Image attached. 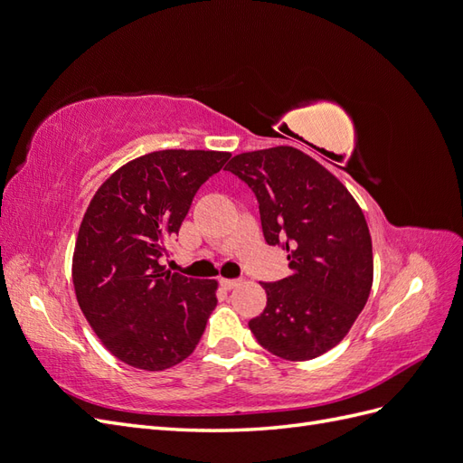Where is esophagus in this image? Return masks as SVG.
I'll return each mask as SVG.
<instances>
[{
  "mask_svg": "<svg viewBox=\"0 0 463 463\" xmlns=\"http://www.w3.org/2000/svg\"><path fill=\"white\" fill-rule=\"evenodd\" d=\"M241 282H243L241 278H222V279H220V284H222L223 288H226V289H233V288L240 286Z\"/></svg>",
  "mask_w": 463,
  "mask_h": 463,
  "instance_id": "1",
  "label": "esophagus"
}]
</instances>
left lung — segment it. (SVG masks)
<instances>
[{"label":"left lung","mask_w":463,"mask_h":463,"mask_svg":"<svg viewBox=\"0 0 463 463\" xmlns=\"http://www.w3.org/2000/svg\"><path fill=\"white\" fill-rule=\"evenodd\" d=\"M228 172L259 201L264 240L288 250L291 274L262 284L257 342L288 361L326 354L352 328L373 286V243L359 204L326 167L293 146L237 154Z\"/></svg>","instance_id":"1"}]
</instances>
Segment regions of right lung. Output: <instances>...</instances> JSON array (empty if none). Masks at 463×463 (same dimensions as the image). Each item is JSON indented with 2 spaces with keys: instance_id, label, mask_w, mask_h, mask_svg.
Masks as SVG:
<instances>
[{
  "instance_id": "obj_1",
  "label": "right lung",
  "mask_w": 463,
  "mask_h": 463,
  "mask_svg": "<svg viewBox=\"0 0 463 463\" xmlns=\"http://www.w3.org/2000/svg\"><path fill=\"white\" fill-rule=\"evenodd\" d=\"M230 152L158 150L111 174L79 228L73 286L98 338L128 365L164 371L187 359L214 311L216 279L165 270V240Z\"/></svg>"
}]
</instances>
